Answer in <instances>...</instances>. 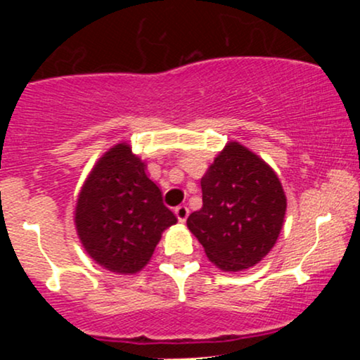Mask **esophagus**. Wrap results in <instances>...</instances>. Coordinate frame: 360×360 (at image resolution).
<instances>
[{
	"instance_id": "obj_1",
	"label": "esophagus",
	"mask_w": 360,
	"mask_h": 360,
	"mask_svg": "<svg viewBox=\"0 0 360 360\" xmlns=\"http://www.w3.org/2000/svg\"><path fill=\"white\" fill-rule=\"evenodd\" d=\"M174 213H176L177 220H179L181 223H184L186 220H188L189 208H188V206H186V205H181V206H177V208L174 210Z\"/></svg>"
}]
</instances>
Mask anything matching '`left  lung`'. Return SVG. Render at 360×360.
<instances>
[{
    "mask_svg": "<svg viewBox=\"0 0 360 360\" xmlns=\"http://www.w3.org/2000/svg\"><path fill=\"white\" fill-rule=\"evenodd\" d=\"M203 206L188 229L218 269L240 272L257 264L278 242L286 194L278 174L257 154L230 140L201 177Z\"/></svg>",
    "mask_w": 360,
    "mask_h": 360,
    "instance_id": "8db88e82",
    "label": "left lung"
}]
</instances>
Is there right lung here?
I'll use <instances>...</instances> for the list:
<instances>
[{
	"mask_svg": "<svg viewBox=\"0 0 360 360\" xmlns=\"http://www.w3.org/2000/svg\"><path fill=\"white\" fill-rule=\"evenodd\" d=\"M146 167L130 143L120 142L98 159L77 196V237L86 254L115 274L142 271L164 230L177 223Z\"/></svg>",
	"mask_w": 360,
	"mask_h": 360,
	"instance_id": "add662e5",
	"label": "right lung"
}]
</instances>
